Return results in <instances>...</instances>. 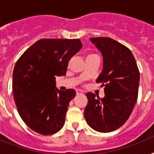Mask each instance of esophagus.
<instances>
[{
	"instance_id": "esophagus-1",
	"label": "esophagus",
	"mask_w": 154,
	"mask_h": 154,
	"mask_svg": "<svg viewBox=\"0 0 154 154\" xmlns=\"http://www.w3.org/2000/svg\"><path fill=\"white\" fill-rule=\"evenodd\" d=\"M84 93L83 90H81V89H77V95H80V94H82Z\"/></svg>"
}]
</instances>
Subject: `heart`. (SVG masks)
<instances>
[{"label":"heart","instance_id":"obj_1","mask_svg":"<svg viewBox=\"0 0 154 154\" xmlns=\"http://www.w3.org/2000/svg\"><path fill=\"white\" fill-rule=\"evenodd\" d=\"M93 56H97L95 54H89V55L87 56V57H93Z\"/></svg>","mask_w":154,"mask_h":154}]
</instances>
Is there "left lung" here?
I'll return each mask as SVG.
<instances>
[{"instance_id":"left-lung-1","label":"left lung","mask_w":154,"mask_h":154,"mask_svg":"<svg viewBox=\"0 0 154 154\" xmlns=\"http://www.w3.org/2000/svg\"><path fill=\"white\" fill-rule=\"evenodd\" d=\"M90 41L102 54L103 69L96 82L105 86V97L100 98L87 93L85 118L94 130L109 133L129 119L137 99L140 73L126 46L109 37H94Z\"/></svg>"}]
</instances>
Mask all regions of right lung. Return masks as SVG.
<instances>
[{
  "mask_svg": "<svg viewBox=\"0 0 154 154\" xmlns=\"http://www.w3.org/2000/svg\"><path fill=\"white\" fill-rule=\"evenodd\" d=\"M82 47L80 39H42L16 63L13 97L21 119L33 131L50 135L64 125L76 91L56 88V77L66 74L68 63Z\"/></svg>",
  "mask_w": 154,
  "mask_h": 154,
  "instance_id": "right-lung-1",
  "label": "right lung"
}]
</instances>
